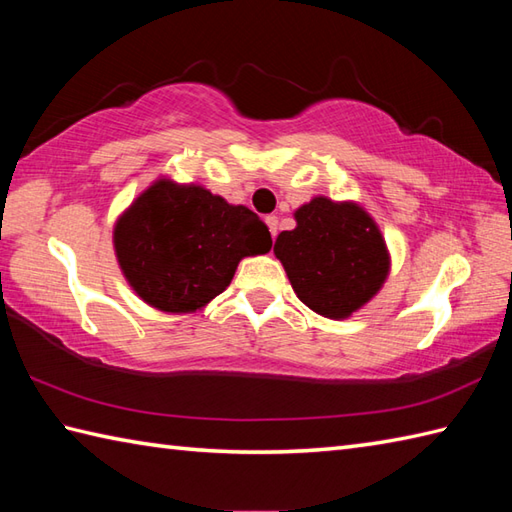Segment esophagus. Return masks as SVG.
Returning a JSON list of instances; mask_svg holds the SVG:
<instances>
[{"instance_id":"esophagus-1","label":"esophagus","mask_w":512,"mask_h":512,"mask_svg":"<svg viewBox=\"0 0 512 512\" xmlns=\"http://www.w3.org/2000/svg\"><path fill=\"white\" fill-rule=\"evenodd\" d=\"M264 222H266V226H268L270 235L277 237V228H279V220H277V215H266V217H264Z\"/></svg>"}]
</instances>
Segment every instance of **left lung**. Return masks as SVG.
Here are the masks:
<instances>
[{"label":"left lung","instance_id":"8db88e82","mask_svg":"<svg viewBox=\"0 0 512 512\" xmlns=\"http://www.w3.org/2000/svg\"><path fill=\"white\" fill-rule=\"evenodd\" d=\"M277 235L275 257L297 297L321 317H352L383 288L391 257L374 217L356 202L317 195Z\"/></svg>","mask_w":512,"mask_h":512}]
</instances>
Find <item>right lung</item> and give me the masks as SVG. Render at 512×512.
Listing matches in <instances>:
<instances>
[{
  "label": "right lung",
  "mask_w": 512,
  "mask_h": 512,
  "mask_svg": "<svg viewBox=\"0 0 512 512\" xmlns=\"http://www.w3.org/2000/svg\"><path fill=\"white\" fill-rule=\"evenodd\" d=\"M273 246L266 224L202 184L158 178L118 215L114 253L127 284L151 308L202 310L226 290L244 257Z\"/></svg>",
  "instance_id": "1"
}]
</instances>
